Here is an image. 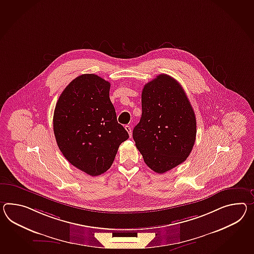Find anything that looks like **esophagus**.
I'll list each match as a JSON object with an SVG mask.
<instances>
[{"label":"esophagus","mask_w":254,"mask_h":254,"mask_svg":"<svg viewBox=\"0 0 254 254\" xmlns=\"http://www.w3.org/2000/svg\"><path fill=\"white\" fill-rule=\"evenodd\" d=\"M125 128H126V130L127 131V133H128L129 136H132V133H131V127H130V126H126V127H125Z\"/></svg>","instance_id":"34e87169"}]
</instances>
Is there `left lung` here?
I'll return each instance as SVG.
<instances>
[{"mask_svg": "<svg viewBox=\"0 0 254 254\" xmlns=\"http://www.w3.org/2000/svg\"><path fill=\"white\" fill-rule=\"evenodd\" d=\"M142 115L133 129L136 149L152 171L164 173L186 161L196 136V119L178 81L158 75L143 88Z\"/></svg>", "mask_w": 254, "mask_h": 254, "instance_id": "1", "label": "left lung"}]
</instances>
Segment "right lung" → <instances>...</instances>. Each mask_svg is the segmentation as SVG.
Returning a JSON list of instances; mask_svg holds the SVG:
<instances>
[{
	"label": "right lung",
	"instance_id": "right-lung-1",
	"mask_svg": "<svg viewBox=\"0 0 254 254\" xmlns=\"http://www.w3.org/2000/svg\"><path fill=\"white\" fill-rule=\"evenodd\" d=\"M110 82L82 74L69 82L57 102L53 129L59 149L74 167L97 176L111 167L128 133L118 123L109 97Z\"/></svg>",
	"mask_w": 254,
	"mask_h": 254
}]
</instances>
